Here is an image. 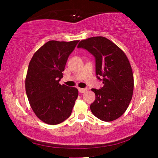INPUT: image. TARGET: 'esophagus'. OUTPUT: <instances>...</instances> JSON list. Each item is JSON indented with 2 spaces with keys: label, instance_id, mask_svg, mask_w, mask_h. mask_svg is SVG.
<instances>
[{
  "label": "esophagus",
  "instance_id": "1",
  "mask_svg": "<svg viewBox=\"0 0 158 158\" xmlns=\"http://www.w3.org/2000/svg\"><path fill=\"white\" fill-rule=\"evenodd\" d=\"M86 91H87L86 88H79V93H81V94L84 93Z\"/></svg>",
  "mask_w": 158,
  "mask_h": 158
}]
</instances>
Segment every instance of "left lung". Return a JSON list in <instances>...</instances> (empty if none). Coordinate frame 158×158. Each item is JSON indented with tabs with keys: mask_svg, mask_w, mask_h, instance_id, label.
I'll list each match as a JSON object with an SVG mask.
<instances>
[{
	"mask_svg": "<svg viewBox=\"0 0 158 158\" xmlns=\"http://www.w3.org/2000/svg\"><path fill=\"white\" fill-rule=\"evenodd\" d=\"M77 48L87 49L95 57L96 75L104 84L100 89H91L96 95L90 105L92 113L104 122L118 119L128 107L134 90L132 67L125 53L104 36L82 40Z\"/></svg>",
	"mask_w": 158,
	"mask_h": 158,
	"instance_id": "left-lung-1",
	"label": "left lung"
}]
</instances>
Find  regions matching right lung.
I'll return each instance as SVG.
<instances>
[{"label": "right lung", "mask_w": 158, "mask_h": 158, "mask_svg": "<svg viewBox=\"0 0 158 158\" xmlns=\"http://www.w3.org/2000/svg\"><path fill=\"white\" fill-rule=\"evenodd\" d=\"M79 41H49L41 47L30 61L25 80L31 108L39 119L49 125L70 117L78 97L76 88L60 85L67 60Z\"/></svg>", "instance_id": "add662e5"}]
</instances>
